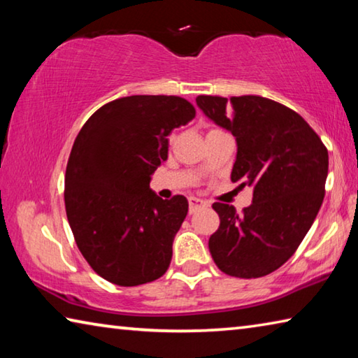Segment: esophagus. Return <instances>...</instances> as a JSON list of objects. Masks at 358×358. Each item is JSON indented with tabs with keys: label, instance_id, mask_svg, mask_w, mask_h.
<instances>
[{
	"label": "esophagus",
	"instance_id": "34e87169",
	"mask_svg": "<svg viewBox=\"0 0 358 358\" xmlns=\"http://www.w3.org/2000/svg\"><path fill=\"white\" fill-rule=\"evenodd\" d=\"M205 203L203 201H201V199H197V197H189V213L192 215V213H196L197 210H201L202 207H205Z\"/></svg>",
	"mask_w": 358,
	"mask_h": 358
}]
</instances>
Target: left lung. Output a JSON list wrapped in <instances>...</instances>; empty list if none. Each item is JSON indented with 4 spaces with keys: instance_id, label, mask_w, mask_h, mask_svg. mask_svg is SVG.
I'll list each match as a JSON object with an SVG mask.
<instances>
[{
    "instance_id": "obj_1",
    "label": "left lung",
    "mask_w": 358,
    "mask_h": 358,
    "mask_svg": "<svg viewBox=\"0 0 358 358\" xmlns=\"http://www.w3.org/2000/svg\"><path fill=\"white\" fill-rule=\"evenodd\" d=\"M197 106L237 141L230 180L252 186V203L238 213L215 202L220 227L208 240L217 268L260 278L292 257L319 213L329 151L292 108L262 96H197Z\"/></svg>"
}]
</instances>
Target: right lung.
I'll return each instance as SVG.
<instances>
[{
    "mask_svg": "<svg viewBox=\"0 0 358 358\" xmlns=\"http://www.w3.org/2000/svg\"><path fill=\"white\" fill-rule=\"evenodd\" d=\"M194 117L196 108L180 96H126L98 108L76 137L66 215L82 256L108 282H151L171 265L187 201H162L150 180L167 159V137Z\"/></svg>",
    "mask_w": 358,
    "mask_h": 358,
    "instance_id": "obj_1",
    "label": "right lung"
}]
</instances>
